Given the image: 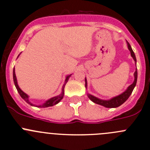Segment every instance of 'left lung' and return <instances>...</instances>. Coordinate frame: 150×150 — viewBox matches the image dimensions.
<instances>
[{
  "label": "left lung",
  "mask_w": 150,
  "mask_h": 150,
  "mask_svg": "<svg viewBox=\"0 0 150 150\" xmlns=\"http://www.w3.org/2000/svg\"><path fill=\"white\" fill-rule=\"evenodd\" d=\"M127 44L128 49L130 51V54H131V56L133 58L134 61L135 62V64H137L136 56H135V54L134 53L132 49L131 46H130V44L127 41ZM134 80L133 83H132L131 85H129L124 92H122V94L118 95V96H114V97L111 98L110 99H107V100H105V99H99V98L96 97V96L87 93L88 99L91 101H92L93 102L95 103V104H99V105L103 106V107H104L116 108L120 107V106L122 105V104H124V103L128 99V98L129 97V96L132 94V93L135 86H136L137 81V69L136 70H135L134 73ZM85 86H86V88H87V81H86V78H85Z\"/></svg>",
  "instance_id": "left-lung-1"
}]
</instances>
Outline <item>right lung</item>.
Returning <instances> with one entry per match:
<instances>
[{
  "label": "right lung",
  "mask_w": 150,
  "mask_h": 150,
  "mask_svg": "<svg viewBox=\"0 0 150 150\" xmlns=\"http://www.w3.org/2000/svg\"><path fill=\"white\" fill-rule=\"evenodd\" d=\"M20 54H19L18 56H20ZM72 74H70V75H68V76H66L65 81H64V85H63V86H62V92H61L60 94L58 95V96H54V97L51 98V99H48V100H46L44 103H43V104H39V105H36V104H33V103L30 102V100H29V96H28V94H25V92H23V91H22L21 89V88L19 87L18 84L16 76V73H15V68L13 69V77L14 84H15L16 88V89H17L18 92V94H20L21 96L22 99H23L24 101H25V102L28 103V104H30V106H33V107H38V108H46V107H52V106L56 105V104H57L58 103L60 102V101L62 100V99H63V97H64V87H65L66 83H67V81H68L69 79L70 78V76Z\"/></svg>",
  "instance_id": "1"
}]
</instances>
